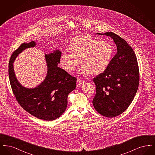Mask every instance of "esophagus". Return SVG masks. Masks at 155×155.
<instances>
[{
  "label": "esophagus",
  "instance_id": "34e87169",
  "mask_svg": "<svg viewBox=\"0 0 155 155\" xmlns=\"http://www.w3.org/2000/svg\"><path fill=\"white\" fill-rule=\"evenodd\" d=\"M85 80H84V79H83V78H77V84L78 85H81L82 84V82H85Z\"/></svg>",
  "mask_w": 155,
  "mask_h": 155
}]
</instances>
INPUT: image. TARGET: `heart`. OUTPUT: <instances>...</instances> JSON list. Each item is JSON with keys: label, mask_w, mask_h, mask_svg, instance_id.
Here are the masks:
<instances>
[{"label": "heart", "mask_w": 155, "mask_h": 155, "mask_svg": "<svg viewBox=\"0 0 155 155\" xmlns=\"http://www.w3.org/2000/svg\"><path fill=\"white\" fill-rule=\"evenodd\" d=\"M69 52L62 53L60 59L64 70L73 71L80 61V73L98 75L109 66L113 51L108 41H99L88 36H81L74 38L71 41Z\"/></svg>", "instance_id": "b5f03b06"}]
</instances>
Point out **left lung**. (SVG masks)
Instances as JSON below:
<instances>
[{
	"label": "left lung",
	"mask_w": 155,
	"mask_h": 155,
	"mask_svg": "<svg viewBox=\"0 0 155 155\" xmlns=\"http://www.w3.org/2000/svg\"><path fill=\"white\" fill-rule=\"evenodd\" d=\"M104 34L113 39L117 52L107 68L93 79L96 94L92 103L99 114L112 118L132 102L139 87L140 71L135 52L125 40L112 32Z\"/></svg>",
	"instance_id": "8db88e82"
}]
</instances>
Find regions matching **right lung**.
<instances>
[{"mask_svg": "<svg viewBox=\"0 0 155 155\" xmlns=\"http://www.w3.org/2000/svg\"><path fill=\"white\" fill-rule=\"evenodd\" d=\"M35 43H22L13 53L8 63V77L15 99L22 108L35 117L52 121L59 117L66 110L68 94L76 87L77 78L58 67L61 55L56 51L45 54L48 73L44 81L37 88H25L15 76L13 63L17 55Z\"/></svg>", "mask_w": 155, "mask_h": 155, "instance_id": "obj_1", "label": "right lung"}]
</instances>
